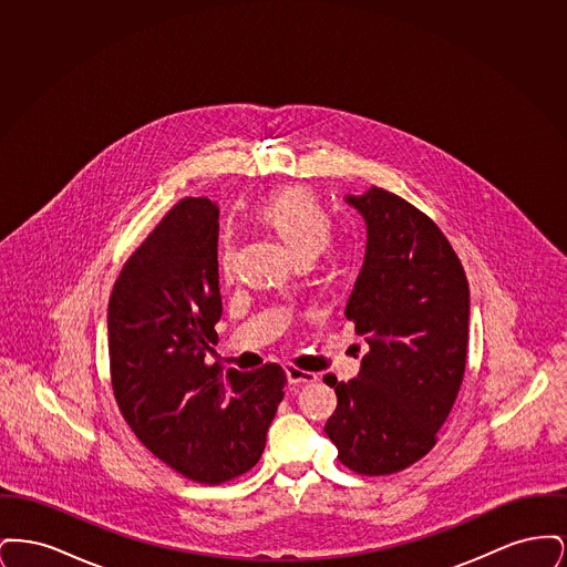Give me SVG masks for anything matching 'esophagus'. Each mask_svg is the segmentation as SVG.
<instances>
[{"label": "esophagus", "mask_w": 567, "mask_h": 567, "mask_svg": "<svg viewBox=\"0 0 567 567\" xmlns=\"http://www.w3.org/2000/svg\"><path fill=\"white\" fill-rule=\"evenodd\" d=\"M287 380H289V384H312V382H317V374H312V372H303V370H297L293 365H289L287 370Z\"/></svg>", "instance_id": "1"}]
</instances>
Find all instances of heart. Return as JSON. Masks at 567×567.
Instances as JSON below:
<instances>
[{"mask_svg": "<svg viewBox=\"0 0 567 567\" xmlns=\"http://www.w3.org/2000/svg\"><path fill=\"white\" fill-rule=\"evenodd\" d=\"M261 220L291 248L296 259H312L323 250L331 234V218L312 190H282L261 204ZM236 259V236L225 231L218 244V266L229 271Z\"/></svg>", "mask_w": 567, "mask_h": 567, "instance_id": "obj_1", "label": "heart"}]
</instances>
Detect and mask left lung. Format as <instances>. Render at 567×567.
Listing matches in <instances>:
<instances>
[{
    "label": "left lung",
    "instance_id": "obj_1",
    "mask_svg": "<svg viewBox=\"0 0 567 567\" xmlns=\"http://www.w3.org/2000/svg\"><path fill=\"white\" fill-rule=\"evenodd\" d=\"M344 202L365 223L344 315L370 351L357 378H324L338 395L324 433L347 467L382 476L432 451L457 400L470 287L453 246L412 204L378 187Z\"/></svg>",
    "mask_w": 567,
    "mask_h": 567
}]
</instances>
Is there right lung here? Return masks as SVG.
Returning <instances> with one entry per match:
<instances>
[{
	"instance_id": "obj_1",
	"label": "right lung",
	"mask_w": 567,
	"mask_h": 567,
	"mask_svg": "<svg viewBox=\"0 0 567 567\" xmlns=\"http://www.w3.org/2000/svg\"><path fill=\"white\" fill-rule=\"evenodd\" d=\"M216 243V202H178L130 257L109 303L116 404L155 457L204 485L259 461L287 382L276 363L227 374L206 365L223 315Z\"/></svg>"
}]
</instances>
